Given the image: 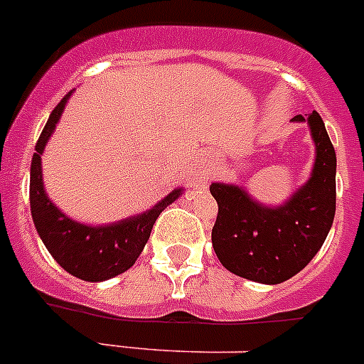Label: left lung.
Listing matches in <instances>:
<instances>
[{"mask_svg":"<svg viewBox=\"0 0 364 364\" xmlns=\"http://www.w3.org/2000/svg\"><path fill=\"white\" fill-rule=\"evenodd\" d=\"M314 136L310 180L281 208H264L244 189L211 184L218 204L211 242L220 264L239 277L262 284L288 281L319 252L336 215V149L319 112L306 118ZM294 122H304L297 114Z\"/></svg>","mask_w":364,"mask_h":364,"instance_id":"8db88e82","label":"left lung"}]
</instances>
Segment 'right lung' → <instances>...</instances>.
<instances>
[{
	"label": "right lung",
	"instance_id": "right-lung-1",
	"mask_svg": "<svg viewBox=\"0 0 364 364\" xmlns=\"http://www.w3.org/2000/svg\"><path fill=\"white\" fill-rule=\"evenodd\" d=\"M69 96L70 92H67L62 102L50 112L49 120L38 138L36 153L32 156L31 191H28L32 220L45 247L65 272L82 281H107L127 272L136 262L159 215L180 197L182 189L171 191L146 213L125 218L109 226H85L65 217L49 200L43 189L41 154L58 120L62 117Z\"/></svg>",
	"mask_w": 364,
	"mask_h": 364
}]
</instances>
